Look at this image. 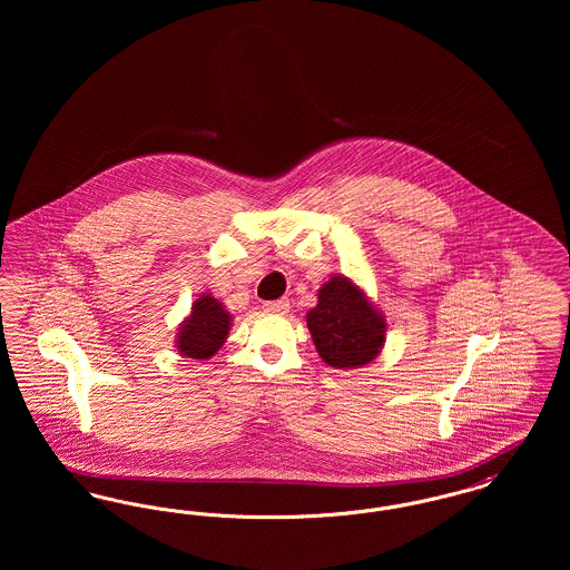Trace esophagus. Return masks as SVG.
<instances>
[{
    "mask_svg": "<svg viewBox=\"0 0 570 570\" xmlns=\"http://www.w3.org/2000/svg\"><path fill=\"white\" fill-rule=\"evenodd\" d=\"M288 309H291V301L288 298H277V301L265 303V312H269V314H286Z\"/></svg>",
    "mask_w": 570,
    "mask_h": 570,
    "instance_id": "esophagus-1",
    "label": "esophagus"
}]
</instances>
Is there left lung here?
Wrapping results in <instances>:
<instances>
[{"instance_id": "obj_1", "label": "left lung", "mask_w": 570, "mask_h": 570, "mask_svg": "<svg viewBox=\"0 0 570 570\" xmlns=\"http://www.w3.org/2000/svg\"><path fill=\"white\" fill-rule=\"evenodd\" d=\"M307 328L326 365L356 370L379 356L386 321L376 305L346 275H333L318 291V303L307 312Z\"/></svg>"}]
</instances>
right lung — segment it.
Here are the masks:
<instances>
[{
	"mask_svg": "<svg viewBox=\"0 0 570 570\" xmlns=\"http://www.w3.org/2000/svg\"><path fill=\"white\" fill-rule=\"evenodd\" d=\"M230 325L233 316L224 303L203 293L191 303L190 316L179 325L175 348L186 358L207 361L226 342Z\"/></svg>",
	"mask_w": 570,
	"mask_h": 570,
	"instance_id": "right-lung-1",
	"label": "right lung"
}]
</instances>
